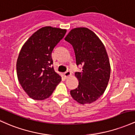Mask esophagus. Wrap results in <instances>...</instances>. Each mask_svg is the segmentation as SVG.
Returning a JSON list of instances; mask_svg holds the SVG:
<instances>
[{"label": "esophagus", "instance_id": "34e87169", "mask_svg": "<svg viewBox=\"0 0 135 135\" xmlns=\"http://www.w3.org/2000/svg\"><path fill=\"white\" fill-rule=\"evenodd\" d=\"M71 75V72H70V71H66V72H65V73H64V76H65V78H68V77H69V76H70Z\"/></svg>", "mask_w": 135, "mask_h": 135}]
</instances>
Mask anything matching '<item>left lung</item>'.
Returning <instances> with one entry per match:
<instances>
[{
	"label": "left lung",
	"instance_id": "1",
	"mask_svg": "<svg viewBox=\"0 0 135 135\" xmlns=\"http://www.w3.org/2000/svg\"><path fill=\"white\" fill-rule=\"evenodd\" d=\"M65 40L73 47L76 65L83 66L81 72L75 73L79 85L71 90V96L81 104L93 103L104 94L110 77V64L104 45L86 27L72 29Z\"/></svg>",
	"mask_w": 135,
	"mask_h": 135
}]
</instances>
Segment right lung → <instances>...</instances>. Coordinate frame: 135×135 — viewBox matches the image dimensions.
<instances>
[{"label": "right lung", "instance_id": "obj_1", "mask_svg": "<svg viewBox=\"0 0 135 135\" xmlns=\"http://www.w3.org/2000/svg\"><path fill=\"white\" fill-rule=\"evenodd\" d=\"M66 32V29L44 27L35 32L22 47L17 61L18 79L32 99L49 97L61 81L52 66L51 54Z\"/></svg>", "mask_w": 135, "mask_h": 135}]
</instances>
